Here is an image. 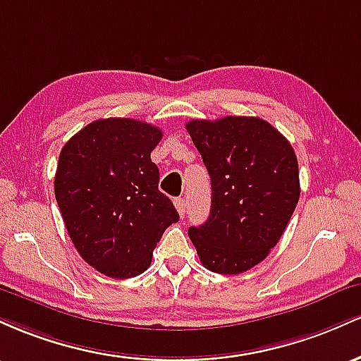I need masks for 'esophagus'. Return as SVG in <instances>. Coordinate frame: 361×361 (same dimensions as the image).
I'll use <instances>...</instances> for the list:
<instances>
[{
    "label": "esophagus",
    "instance_id": "obj_1",
    "mask_svg": "<svg viewBox=\"0 0 361 361\" xmlns=\"http://www.w3.org/2000/svg\"><path fill=\"white\" fill-rule=\"evenodd\" d=\"M173 206H176V209H177V213H179V216L184 218V214H185V201L182 200V197H176V200H173Z\"/></svg>",
    "mask_w": 361,
    "mask_h": 361
}]
</instances>
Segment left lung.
<instances>
[{"instance_id": "8db88e82", "label": "left lung", "mask_w": 361, "mask_h": 361, "mask_svg": "<svg viewBox=\"0 0 361 361\" xmlns=\"http://www.w3.org/2000/svg\"><path fill=\"white\" fill-rule=\"evenodd\" d=\"M185 129L212 177L209 216L189 238L206 269L240 274L264 261L297 208V155L259 117L194 119Z\"/></svg>"}]
</instances>
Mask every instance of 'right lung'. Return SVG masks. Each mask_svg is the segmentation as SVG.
I'll list each match as a JSON object with an SVG mask.
<instances>
[{"instance_id": "1", "label": "right lung", "mask_w": 361, "mask_h": 361, "mask_svg": "<svg viewBox=\"0 0 361 361\" xmlns=\"http://www.w3.org/2000/svg\"><path fill=\"white\" fill-rule=\"evenodd\" d=\"M160 140V128L109 117L61 149L54 194L64 225L80 256L109 278L145 273L157 242L179 221L149 159Z\"/></svg>"}]
</instances>
